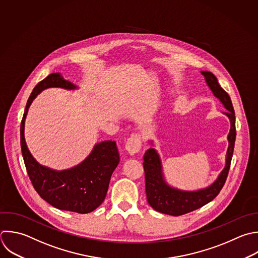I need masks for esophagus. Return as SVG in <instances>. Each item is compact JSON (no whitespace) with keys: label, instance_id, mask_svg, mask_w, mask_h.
<instances>
[{"label":"esophagus","instance_id":"1","mask_svg":"<svg viewBox=\"0 0 258 258\" xmlns=\"http://www.w3.org/2000/svg\"><path fill=\"white\" fill-rule=\"evenodd\" d=\"M125 148H126L127 152H128L130 155H135V154H137V153L139 152L140 148H141V140H140L139 136L136 135V134L131 135V136L127 139Z\"/></svg>","mask_w":258,"mask_h":258}]
</instances>
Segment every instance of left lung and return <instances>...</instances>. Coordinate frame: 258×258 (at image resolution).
<instances>
[{"label": "left lung", "mask_w": 258, "mask_h": 258, "mask_svg": "<svg viewBox=\"0 0 258 258\" xmlns=\"http://www.w3.org/2000/svg\"><path fill=\"white\" fill-rule=\"evenodd\" d=\"M207 85L213 92L214 96L220 100L227 112L224 114L230 120V131L228 134V149L226 153V164L219 174L218 178L206 188L198 190H181L168 185L163 177L160 157L154 148L146 150L143 159L145 172V191L148 204L157 212L180 216L195 211L213 201L222 189L231 164L236 138L235 112L229 95L221 88L217 78L210 72H201ZM152 144V141H151Z\"/></svg>", "instance_id": "1"}]
</instances>
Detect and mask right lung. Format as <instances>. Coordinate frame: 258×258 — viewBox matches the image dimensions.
<instances>
[{
  "instance_id": "add662e5",
  "label": "right lung",
  "mask_w": 258,
  "mask_h": 258,
  "mask_svg": "<svg viewBox=\"0 0 258 258\" xmlns=\"http://www.w3.org/2000/svg\"><path fill=\"white\" fill-rule=\"evenodd\" d=\"M49 88L78 89L59 73L49 75L34 88L27 101L20 128L24 163L35 190L48 204L59 210L80 214L91 213L106 198L111 175L120 161L118 148L115 141H102L95 145L84 161L70 169L54 170L39 164L30 153L25 141V119L36 96Z\"/></svg>"
}]
</instances>
